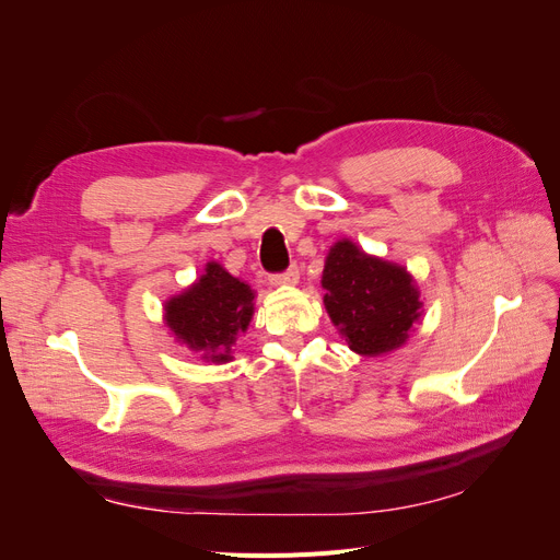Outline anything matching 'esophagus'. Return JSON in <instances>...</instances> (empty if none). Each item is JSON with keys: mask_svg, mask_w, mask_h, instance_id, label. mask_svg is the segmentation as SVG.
Instances as JSON below:
<instances>
[{"mask_svg": "<svg viewBox=\"0 0 560 560\" xmlns=\"http://www.w3.org/2000/svg\"><path fill=\"white\" fill-rule=\"evenodd\" d=\"M270 282H273V284H296L299 282V268L290 266L287 270H282V273H273V276H270Z\"/></svg>", "mask_w": 560, "mask_h": 560, "instance_id": "1", "label": "esophagus"}]
</instances>
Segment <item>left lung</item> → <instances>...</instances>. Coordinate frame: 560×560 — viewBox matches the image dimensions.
<instances>
[{"instance_id":"1","label":"left lung","mask_w":560,"mask_h":560,"mask_svg":"<svg viewBox=\"0 0 560 560\" xmlns=\"http://www.w3.org/2000/svg\"><path fill=\"white\" fill-rule=\"evenodd\" d=\"M322 287L331 322L360 354L399 348L420 317L422 303L411 276L395 264L366 257L350 241L329 249Z\"/></svg>"}]
</instances>
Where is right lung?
<instances>
[{
	"instance_id": "right-lung-1",
	"label": "right lung",
	"mask_w": 560,
	"mask_h": 560,
	"mask_svg": "<svg viewBox=\"0 0 560 560\" xmlns=\"http://www.w3.org/2000/svg\"><path fill=\"white\" fill-rule=\"evenodd\" d=\"M252 299L249 284L212 261L191 290L167 301V327L182 343L200 350L202 360L229 362L235 336L252 319Z\"/></svg>"
}]
</instances>
